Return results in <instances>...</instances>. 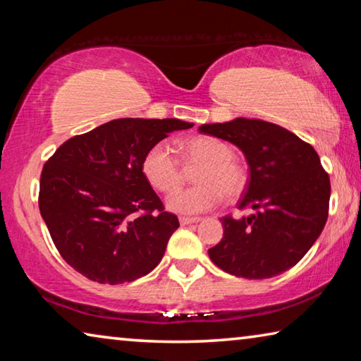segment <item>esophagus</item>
I'll return each instance as SVG.
<instances>
[{"instance_id":"1","label":"esophagus","mask_w":361,"mask_h":361,"mask_svg":"<svg viewBox=\"0 0 361 361\" xmlns=\"http://www.w3.org/2000/svg\"><path fill=\"white\" fill-rule=\"evenodd\" d=\"M200 218L194 216V218H188V216H181L180 218V224L181 226H188V224H192V223H199Z\"/></svg>"}]
</instances>
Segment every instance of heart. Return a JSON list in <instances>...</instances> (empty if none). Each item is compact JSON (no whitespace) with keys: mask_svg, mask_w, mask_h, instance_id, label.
Segmentation results:
<instances>
[{"mask_svg":"<svg viewBox=\"0 0 361 361\" xmlns=\"http://www.w3.org/2000/svg\"><path fill=\"white\" fill-rule=\"evenodd\" d=\"M188 164H200L192 188L180 189L167 197V209L180 215H197L216 207L226 197H237L247 188V170L234 157V149L223 140L199 137L183 143ZM142 170L152 188L172 192L181 185L183 172L172 148L159 142L146 151Z\"/></svg>","mask_w":361,"mask_h":361,"instance_id":"obj_1","label":"heart"}]
</instances>
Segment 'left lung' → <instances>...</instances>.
<instances>
[{"label": "left lung", "instance_id": "1", "mask_svg": "<svg viewBox=\"0 0 361 361\" xmlns=\"http://www.w3.org/2000/svg\"><path fill=\"white\" fill-rule=\"evenodd\" d=\"M200 133L239 148L250 167L239 209L250 216H223V239L209 250L224 272L271 279L298 264L319 239L328 218L329 176L309 143L272 122L235 118L202 124Z\"/></svg>", "mask_w": 361, "mask_h": 361}]
</instances>
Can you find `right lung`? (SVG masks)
<instances>
[{"label":"right lung","mask_w":361,"mask_h":361,"mask_svg":"<svg viewBox=\"0 0 361 361\" xmlns=\"http://www.w3.org/2000/svg\"><path fill=\"white\" fill-rule=\"evenodd\" d=\"M192 126L180 119H114L54 152L42 167L39 212L73 269L94 282L119 285L161 262L180 223L164 212L142 162L152 145Z\"/></svg>","instance_id":"obj_1"}]
</instances>
